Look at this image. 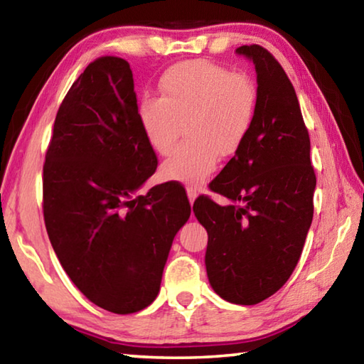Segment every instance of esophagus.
<instances>
[{"mask_svg": "<svg viewBox=\"0 0 364 364\" xmlns=\"http://www.w3.org/2000/svg\"><path fill=\"white\" fill-rule=\"evenodd\" d=\"M188 197H189L191 205H193L194 200H196V197H197V191L194 188H188Z\"/></svg>", "mask_w": 364, "mask_h": 364, "instance_id": "esophagus-1", "label": "esophagus"}]
</instances>
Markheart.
Masks as SVG:
<instances>
[{
	"label": "heart",
	"mask_w": 364,
	"mask_h": 364,
	"mask_svg": "<svg viewBox=\"0 0 364 364\" xmlns=\"http://www.w3.org/2000/svg\"><path fill=\"white\" fill-rule=\"evenodd\" d=\"M160 97H144L138 119L147 144L159 156L173 151L183 127L188 141L162 165L164 180L197 188L236 154L254 128L258 86L245 72L208 60H188L164 72Z\"/></svg>",
	"instance_id": "obj_1"
}]
</instances>
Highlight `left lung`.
I'll use <instances>...</instances> for the list:
<instances>
[{
  "mask_svg": "<svg viewBox=\"0 0 364 364\" xmlns=\"http://www.w3.org/2000/svg\"><path fill=\"white\" fill-rule=\"evenodd\" d=\"M254 60L257 119L250 134L210 191L231 200L221 207L199 196L193 210L208 234L205 267L221 299L255 305L286 284L313 220L316 175L310 136L291 80L268 49L239 46Z\"/></svg>",
  "mask_w": 364,
  "mask_h": 364,
  "instance_id": "1",
  "label": "left lung"
}]
</instances>
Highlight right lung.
Segmentation results:
<instances>
[{
  "instance_id": "add662e5",
  "label": "right lung",
  "mask_w": 364,
  "mask_h": 364,
  "mask_svg": "<svg viewBox=\"0 0 364 364\" xmlns=\"http://www.w3.org/2000/svg\"><path fill=\"white\" fill-rule=\"evenodd\" d=\"M156 168L130 64L96 59L67 91L54 120L43 165V215L73 284L117 315L144 310L157 297L171 242L191 215L178 184L133 197Z\"/></svg>"
}]
</instances>
